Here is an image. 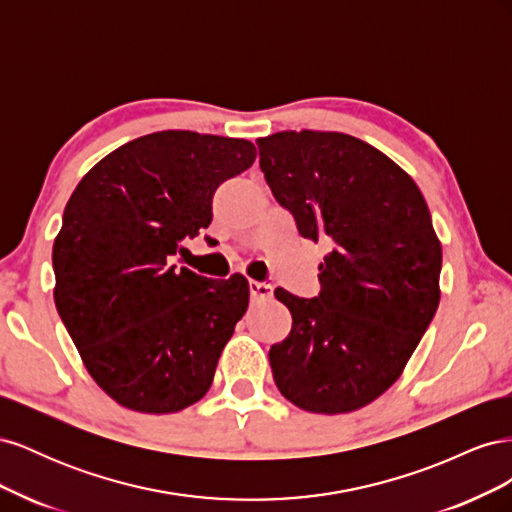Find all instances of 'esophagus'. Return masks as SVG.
I'll return each instance as SVG.
<instances>
[{"instance_id":"esophagus-1","label":"esophagus","mask_w":512,"mask_h":512,"mask_svg":"<svg viewBox=\"0 0 512 512\" xmlns=\"http://www.w3.org/2000/svg\"><path fill=\"white\" fill-rule=\"evenodd\" d=\"M250 294H252V299H269L273 294V286L267 282L250 280Z\"/></svg>"}]
</instances>
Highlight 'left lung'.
Listing matches in <instances>:
<instances>
[{
	"label": "left lung",
	"mask_w": 512,
	"mask_h": 512,
	"mask_svg": "<svg viewBox=\"0 0 512 512\" xmlns=\"http://www.w3.org/2000/svg\"><path fill=\"white\" fill-rule=\"evenodd\" d=\"M260 168L299 235L324 239L320 294L275 297L292 329L269 350L294 406L346 414L401 376L440 303L442 245L418 185L382 151L342 132L258 138Z\"/></svg>",
	"instance_id": "8db88e82"
}]
</instances>
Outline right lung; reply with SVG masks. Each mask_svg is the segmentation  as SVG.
<instances>
[{
  "label": "right lung",
  "mask_w": 512,
  "mask_h": 512,
  "mask_svg": "<svg viewBox=\"0 0 512 512\" xmlns=\"http://www.w3.org/2000/svg\"><path fill=\"white\" fill-rule=\"evenodd\" d=\"M254 160L245 138L164 130L108 153L72 192L53 297L89 376L119 406L170 414L209 391L250 284L168 262L211 224L220 183Z\"/></svg>",
  "instance_id": "1"
}]
</instances>
